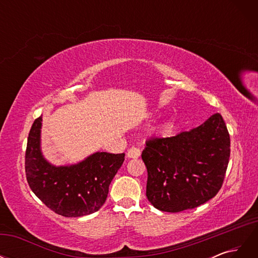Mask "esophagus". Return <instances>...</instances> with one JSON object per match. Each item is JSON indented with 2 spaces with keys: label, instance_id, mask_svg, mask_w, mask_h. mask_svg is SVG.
Wrapping results in <instances>:
<instances>
[{
  "label": "esophagus",
  "instance_id": "34e87169",
  "mask_svg": "<svg viewBox=\"0 0 258 258\" xmlns=\"http://www.w3.org/2000/svg\"><path fill=\"white\" fill-rule=\"evenodd\" d=\"M140 155H141V151H140L138 147H135V146L130 147L129 150H128V152H127V157L128 158L136 159V158L140 157Z\"/></svg>",
  "mask_w": 258,
  "mask_h": 258
}]
</instances>
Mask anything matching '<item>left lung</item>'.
<instances>
[{"label":"left lung","instance_id":"1","mask_svg":"<svg viewBox=\"0 0 258 258\" xmlns=\"http://www.w3.org/2000/svg\"><path fill=\"white\" fill-rule=\"evenodd\" d=\"M230 156V138L221 114L170 138L146 142V197L165 212H181L212 199L221 189Z\"/></svg>","mask_w":258,"mask_h":258}]
</instances>
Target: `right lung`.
<instances>
[{
    "label": "right lung",
    "instance_id": "right-lung-1",
    "mask_svg": "<svg viewBox=\"0 0 258 258\" xmlns=\"http://www.w3.org/2000/svg\"><path fill=\"white\" fill-rule=\"evenodd\" d=\"M42 116L31 127L26 151V175L30 188L54 213L80 217L104 205L108 186L124 160V154L96 152L73 165L54 166L41 148Z\"/></svg>",
    "mask_w": 258,
    "mask_h": 258
}]
</instances>
